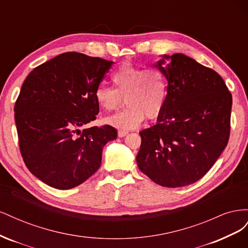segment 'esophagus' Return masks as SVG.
<instances>
[{
    "label": "esophagus",
    "mask_w": 248,
    "mask_h": 248,
    "mask_svg": "<svg viewBox=\"0 0 248 248\" xmlns=\"http://www.w3.org/2000/svg\"><path fill=\"white\" fill-rule=\"evenodd\" d=\"M126 134H128V131H126V130H119L118 131V137L119 138H124Z\"/></svg>",
    "instance_id": "34e87169"
}]
</instances>
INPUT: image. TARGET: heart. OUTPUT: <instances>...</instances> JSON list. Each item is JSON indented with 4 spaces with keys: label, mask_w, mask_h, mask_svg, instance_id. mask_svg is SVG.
I'll return each instance as SVG.
<instances>
[{
    "label": "heart",
    "mask_w": 248,
    "mask_h": 248,
    "mask_svg": "<svg viewBox=\"0 0 248 248\" xmlns=\"http://www.w3.org/2000/svg\"><path fill=\"white\" fill-rule=\"evenodd\" d=\"M115 88L99 85L95 90L97 106L106 111L120 108L123 98L127 107L106 119V123L119 129L137 128L146 115L154 118L160 114L167 100L168 86L163 73L157 68L124 63L111 74Z\"/></svg>",
    "instance_id": "1"
}]
</instances>
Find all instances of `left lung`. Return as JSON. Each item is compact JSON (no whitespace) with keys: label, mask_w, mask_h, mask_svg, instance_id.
Listing matches in <instances>:
<instances>
[{"label":"left lung","mask_w":248,"mask_h":248,"mask_svg":"<svg viewBox=\"0 0 248 248\" xmlns=\"http://www.w3.org/2000/svg\"><path fill=\"white\" fill-rule=\"evenodd\" d=\"M154 66L168 80L167 100L157 123L140 132L137 163L156 184L182 187L206 175L227 147L232 94L218 73L183 54Z\"/></svg>","instance_id":"1"}]
</instances>
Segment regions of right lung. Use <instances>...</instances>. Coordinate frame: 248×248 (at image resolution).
Wrapping results in <instances>:
<instances>
[{"label":"right lung","mask_w":248,"mask_h":248,"mask_svg":"<svg viewBox=\"0 0 248 248\" xmlns=\"http://www.w3.org/2000/svg\"><path fill=\"white\" fill-rule=\"evenodd\" d=\"M112 63L64 52L25 79L14 107L19 149L29 170L43 183L70 189L99 169L102 149L116 140L117 130L109 125L80 127L99 112L95 90Z\"/></svg>","instance_id":"obj_1"}]
</instances>
